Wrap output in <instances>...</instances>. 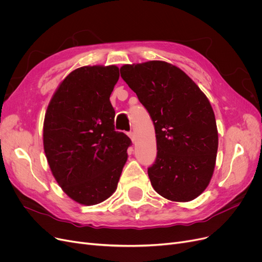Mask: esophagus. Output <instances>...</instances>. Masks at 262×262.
Returning <instances> with one entry per match:
<instances>
[{
  "instance_id": "esophagus-1",
  "label": "esophagus",
  "mask_w": 262,
  "mask_h": 262,
  "mask_svg": "<svg viewBox=\"0 0 262 262\" xmlns=\"http://www.w3.org/2000/svg\"><path fill=\"white\" fill-rule=\"evenodd\" d=\"M128 137L130 138V140H132V142H133V143H135V142H136V135H135V133H133V132L128 133Z\"/></svg>"
}]
</instances>
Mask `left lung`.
Here are the masks:
<instances>
[{"instance_id":"1","label":"left lung","mask_w":262,"mask_h":262,"mask_svg":"<svg viewBox=\"0 0 262 262\" xmlns=\"http://www.w3.org/2000/svg\"><path fill=\"white\" fill-rule=\"evenodd\" d=\"M120 72L154 123L157 157L147 170L154 190L172 202L196 199L211 181L219 145L207 96L167 61L124 64Z\"/></svg>"}]
</instances>
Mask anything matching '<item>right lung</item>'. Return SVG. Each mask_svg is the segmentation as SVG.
Masks as SVG:
<instances>
[{"mask_svg": "<svg viewBox=\"0 0 262 262\" xmlns=\"http://www.w3.org/2000/svg\"><path fill=\"white\" fill-rule=\"evenodd\" d=\"M119 68L84 66L55 90L43 122V148L51 172L74 202L92 206L112 196L127 160L128 137L115 130L110 103Z\"/></svg>", "mask_w": 262, "mask_h": 262, "instance_id": "right-lung-1", "label": "right lung"}]
</instances>
